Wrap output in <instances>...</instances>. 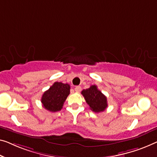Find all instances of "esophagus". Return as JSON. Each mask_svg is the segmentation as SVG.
Returning <instances> with one entry per match:
<instances>
[{
  "instance_id": "34e87169",
  "label": "esophagus",
  "mask_w": 157,
  "mask_h": 157,
  "mask_svg": "<svg viewBox=\"0 0 157 157\" xmlns=\"http://www.w3.org/2000/svg\"><path fill=\"white\" fill-rule=\"evenodd\" d=\"M81 90H82V88L80 86H75V91L77 92H79Z\"/></svg>"
}]
</instances>
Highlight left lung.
I'll list each match as a JSON object with an SVG mask.
<instances>
[{
    "instance_id": "1",
    "label": "left lung",
    "mask_w": 157,
    "mask_h": 157,
    "mask_svg": "<svg viewBox=\"0 0 157 157\" xmlns=\"http://www.w3.org/2000/svg\"><path fill=\"white\" fill-rule=\"evenodd\" d=\"M81 94L85 97L90 109L95 113L104 111L108 106L106 97L98 90L96 85H92L90 88L83 90Z\"/></svg>"
}]
</instances>
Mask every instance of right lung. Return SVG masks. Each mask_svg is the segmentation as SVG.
I'll list each match as a JSON object with an SVG mask.
<instances>
[{"label": "right lung", "instance_id": "obj_1", "mask_svg": "<svg viewBox=\"0 0 157 157\" xmlns=\"http://www.w3.org/2000/svg\"><path fill=\"white\" fill-rule=\"evenodd\" d=\"M70 90L71 86L68 84L56 82L42 95L41 101L44 108L51 112L60 111L70 94Z\"/></svg>", "mask_w": 157, "mask_h": 157}]
</instances>
